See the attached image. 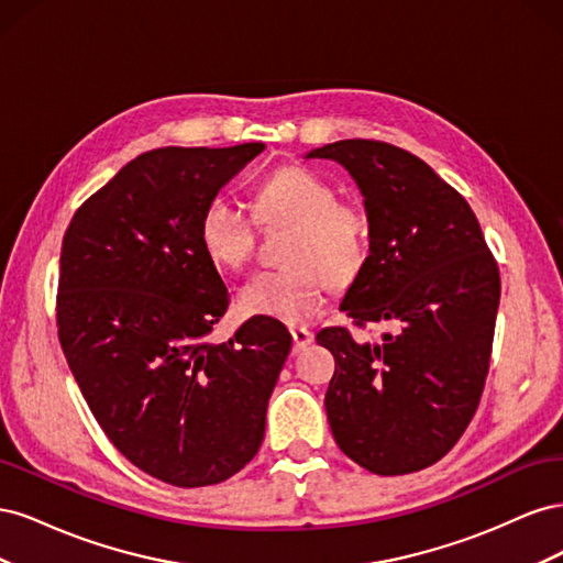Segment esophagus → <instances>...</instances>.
<instances>
[{
  "label": "esophagus",
  "instance_id": "1",
  "mask_svg": "<svg viewBox=\"0 0 563 563\" xmlns=\"http://www.w3.org/2000/svg\"><path fill=\"white\" fill-rule=\"evenodd\" d=\"M291 338H294V352H300L302 347H308L314 340V335L302 327H291Z\"/></svg>",
  "mask_w": 563,
  "mask_h": 563
}]
</instances>
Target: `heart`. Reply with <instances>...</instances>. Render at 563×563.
Here are the masks:
<instances>
[{"label":"heart","mask_w":563,"mask_h":563,"mask_svg":"<svg viewBox=\"0 0 563 563\" xmlns=\"http://www.w3.org/2000/svg\"><path fill=\"white\" fill-rule=\"evenodd\" d=\"M255 211L265 225L296 228L284 255L294 267L251 277L242 308L284 323L314 319L331 300V282H352L366 263V213L340 201L335 187L305 166L272 172L255 190ZM199 242L218 267L240 269L255 249V220L240 201L218 195L201 211Z\"/></svg>","instance_id":"b5f03b06"}]
</instances>
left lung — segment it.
<instances>
[{"label":"left lung","instance_id":"left-lung-1","mask_svg":"<svg viewBox=\"0 0 563 563\" xmlns=\"http://www.w3.org/2000/svg\"><path fill=\"white\" fill-rule=\"evenodd\" d=\"M305 157L338 162L364 197L368 255L340 310L356 327H397L376 343H356L340 327L317 333L335 360L323 399L335 444L373 474L430 467L479 406L498 265L470 203L411 152L354 139Z\"/></svg>","mask_w":563,"mask_h":563}]
</instances>
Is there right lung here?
Listing matches in <instances>:
<instances>
[{"mask_svg":"<svg viewBox=\"0 0 563 563\" xmlns=\"http://www.w3.org/2000/svg\"><path fill=\"white\" fill-rule=\"evenodd\" d=\"M265 150L157 147L81 203L63 236L58 338L117 451L180 488L230 479L258 453L291 333L251 317L211 343L230 294L199 218Z\"/></svg>","mask_w":563,"mask_h":563,"instance_id":"right-lung-1","label":"right lung"}]
</instances>
